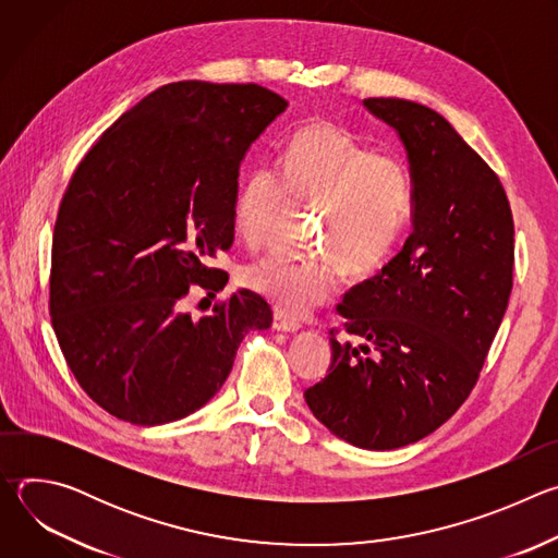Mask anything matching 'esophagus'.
Instances as JSON below:
<instances>
[{
  "label": "esophagus",
  "mask_w": 558,
  "mask_h": 558,
  "mask_svg": "<svg viewBox=\"0 0 558 558\" xmlns=\"http://www.w3.org/2000/svg\"><path fill=\"white\" fill-rule=\"evenodd\" d=\"M274 329L276 331H282V333H298L300 331V323L293 320V317L276 311L274 313Z\"/></svg>",
  "instance_id": "obj_1"
}]
</instances>
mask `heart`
<instances>
[{"label":"heart","mask_w":558,"mask_h":558,"mask_svg":"<svg viewBox=\"0 0 558 558\" xmlns=\"http://www.w3.org/2000/svg\"><path fill=\"white\" fill-rule=\"evenodd\" d=\"M320 205V245L329 252L298 260L269 254L241 280L284 315H304L331 300L353 274L377 269L400 241L413 209V177L402 158L373 151L329 123L300 128L280 156V174L254 168L238 190L233 222L258 247L287 203Z\"/></svg>","instance_id":"obj_1"}]
</instances>
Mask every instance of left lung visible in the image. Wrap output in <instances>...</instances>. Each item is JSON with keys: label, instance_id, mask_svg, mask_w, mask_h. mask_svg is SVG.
<instances>
[{"label": "left lung", "instance_id": "obj_1", "mask_svg": "<svg viewBox=\"0 0 558 558\" xmlns=\"http://www.w3.org/2000/svg\"><path fill=\"white\" fill-rule=\"evenodd\" d=\"M364 108L404 143L413 229L338 304L360 344L331 331L329 375L304 400L336 437L392 450L437 430L476 384L512 291L514 222L499 177L441 114L407 99Z\"/></svg>", "mask_w": 558, "mask_h": 558}]
</instances>
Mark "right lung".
Returning a JSON list of instances; mask_svg holds the SVG:
<instances>
[{
	"label": "right lung",
	"instance_id": "obj_1",
	"mask_svg": "<svg viewBox=\"0 0 558 558\" xmlns=\"http://www.w3.org/2000/svg\"><path fill=\"white\" fill-rule=\"evenodd\" d=\"M287 106L256 84H168L74 170L52 235L50 315L72 375L110 415L136 426L192 415L243 338L271 327L247 289L201 320L183 306L192 284H227L211 260L233 243L238 170Z\"/></svg>",
	"mask_w": 558,
	"mask_h": 558
}]
</instances>
